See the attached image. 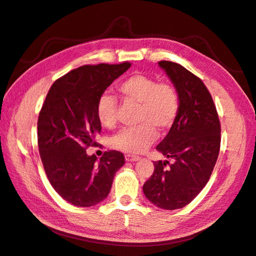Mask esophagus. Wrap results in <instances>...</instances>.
I'll list each match as a JSON object with an SVG mask.
<instances>
[{"label":"esophagus","instance_id":"34e87169","mask_svg":"<svg viewBox=\"0 0 256 256\" xmlns=\"http://www.w3.org/2000/svg\"><path fill=\"white\" fill-rule=\"evenodd\" d=\"M140 158L137 156H133V154H126V160L128 162H134V161H138Z\"/></svg>","mask_w":256,"mask_h":256}]
</instances>
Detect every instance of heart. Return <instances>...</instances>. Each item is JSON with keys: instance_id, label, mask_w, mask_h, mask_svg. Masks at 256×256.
I'll return each mask as SVG.
<instances>
[{"instance_id": "1", "label": "heart", "mask_w": 256, "mask_h": 256, "mask_svg": "<svg viewBox=\"0 0 256 256\" xmlns=\"http://www.w3.org/2000/svg\"><path fill=\"white\" fill-rule=\"evenodd\" d=\"M124 102L138 104V126L122 130L111 140V146L128 154H142L156 138V130L166 132L173 126L180 110V95L170 82H158L154 76L137 74L118 85ZM116 100L108 93L98 98L96 114L106 128L116 126Z\"/></svg>"}]
</instances>
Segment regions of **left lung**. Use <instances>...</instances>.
<instances>
[{"label": "left lung", "instance_id": "left-lung-1", "mask_svg": "<svg viewBox=\"0 0 256 256\" xmlns=\"http://www.w3.org/2000/svg\"><path fill=\"white\" fill-rule=\"evenodd\" d=\"M159 66L180 95L178 118L156 146L158 152L174 162H154V174L142 190L156 206L176 210L190 203L210 180L220 154V123L212 96L201 78L176 62L162 60Z\"/></svg>", "mask_w": 256, "mask_h": 256}]
</instances>
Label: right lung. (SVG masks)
Instances as JSON below:
<instances>
[{
  "label": "right lung",
  "mask_w": 256,
  "mask_h": 256,
  "mask_svg": "<svg viewBox=\"0 0 256 256\" xmlns=\"http://www.w3.org/2000/svg\"><path fill=\"white\" fill-rule=\"evenodd\" d=\"M130 64H85L52 85L38 120V145L50 185L76 206H93L110 192L116 172L123 166L120 152H106L100 161L86 149L96 146L102 124L98 98Z\"/></svg>",
  "instance_id": "add662e5"
}]
</instances>
